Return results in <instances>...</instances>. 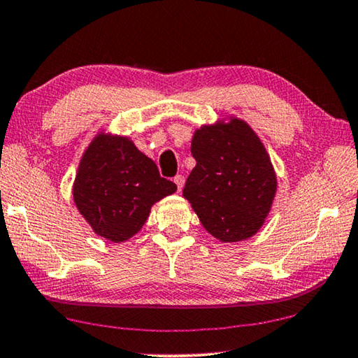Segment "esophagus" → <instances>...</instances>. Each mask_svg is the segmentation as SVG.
<instances>
[{"mask_svg": "<svg viewBox=\"0 0 358 358\" xmlns=\"http://www.w3.org/2000/svg\"><path fill=\"white\" fill-rule=\"evenodd\" d=\"M184 182H185V178H184V176L182 174H178V176H176V178H174V184L176 185H178V190L180 192V190H182V187H184Z\"/></svg>", "mask_w": 358, "mask_h": 358, "instance_id": "esophagus-1", "label": "esophagus"}]
</instances>
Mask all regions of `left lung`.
<instances>
[{
    "mask_svg": "<svg viewBox=\"0 0 358 358\" xmlns=\"http://www.w3.org/2000/svg\"><path fill=\"white\" fill-rule=\"evenodd\" d=\"M190 150L196 166L182 195L203 227L227 243L255 235L272 208L277 176L251 126L235 117L201 126Z\"/></svg>",
    "mask_w": 358,
    "mask_h": 358,
    "instance_id": "obj_1",
    "label": "left lung"
}]
</instances>
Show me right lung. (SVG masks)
<instances>
[{
  "label": "right lung",
  "instance_id": "add662e5",
  "mask_svg": "<svg viewBox=\"0 0 358 358\" xmlns=\"http://www.w3.org/2000/svg\"><path fill=\"white\" fill-rule=\"evenodd\" d=\"M176 190L129 137L99 133L80 160L73 200L94 234L122 243L139 232L157 201Z\"/></svg>",
  "mask_w": 358,
  "mask_h": 358
}]
</instances>
